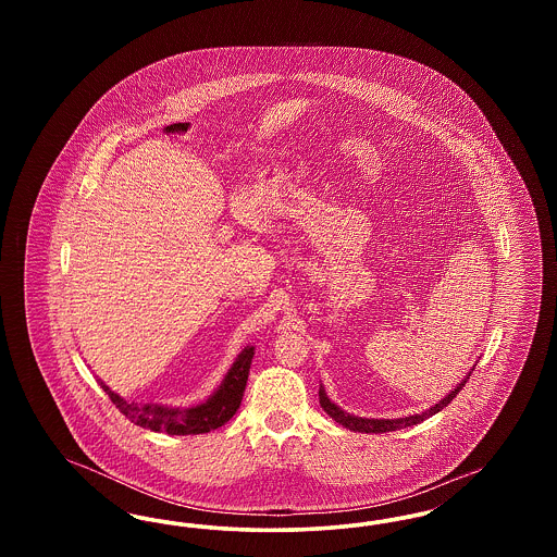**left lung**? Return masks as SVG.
Segmentation results:
<instances>
[{
  "mask_svg": "<svg viewBox=\"0 0 557 557\" xmlns=\"http://www.w3.org/2000/svg\"><path fill=\"white\" fill-rule=\"evenodd\" d=\"M466 382H468V375L450 391L447 397L441 398L434 407L425 409L422 413H416V416H409V418H398V420H371V418L350 416V413H346L338 405H334V403L327 398L323 386H319V403H321L323 411H325L334 422L345 425L348 430H352V432H366V434H382V432H393V430H398V428L420 424V422H424L425 418H432L434 413L443 411V409L449 405L450 400L459 395V391L466 386Z\"/></svg>",
  "mask_w": 557,
  "mask_h": 557,
  "instance_id": "left-lung-1",
  "label": "left lung"
}]
</instances>
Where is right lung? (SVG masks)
<instances>
[{
    "instance_id": "obj_1",
    "label": "right lung",
    "mask_w": 557,
    "mask_h": 557,
    "mask_svg": "<svg viewBox=\"0 0 557 557\" xmlns=\"http://www.w3.org/2000/svg\"><path fill=\"white\" fill-rule=\"evenodd\" d=\"M252 357H255V346H246L236 357L234 366L225 373L221 386L212 393L211 397L207 398L205 403L187 407V409H180V407L173 409V407L152 405V403L141 405L135 400H125V398L119 397L114 391H110L104 382H100V384L110 400L116 405V409L135 425L148 428L152 432L177 434V436L205 434V432H211L214 428H221L225 422H230L234 418V413L238 411Z\"/></svg>"
}]
</instances>
